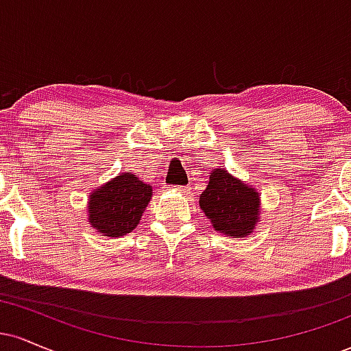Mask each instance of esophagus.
<instances>
[{
  "mask_svg": "<svg viewBox=\"0 0 351 351\" xmlns=\"http://www.w3.org/2000/svg\"><path fill=\"white\" fill-rule=\"evenodd\" d=\"M176 189H180L181 193H189V188H186V186H184V188H176Z\"/></svg>",
  "mask_w": 351,
  "mask_h": 351,
  "instance_id": "obj_1",
  "label": "esophagus"
}]
</instances>
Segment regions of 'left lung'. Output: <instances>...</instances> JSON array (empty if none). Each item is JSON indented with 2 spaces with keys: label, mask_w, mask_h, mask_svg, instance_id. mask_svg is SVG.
Returning <instances> with one entry per match:
<instances>
[{
  "label": "left lung",
  "mask_w": 351,
  "mask_h": 351,
  "mask_svg": "<svg viewBox=\"0 0 351 351\" xmlns=\"http://www.w3.org/2000/svg\"><path fill=\"white\" fill-rule=\"evenodd\" d=\"M199 206L216 231L229 236H247L257 223L259 193L217 168L209 175Z\"/></svg>",
  "instance_id": "8db88e82"
}]
</instances>
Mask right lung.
Listing matches in <instances>:
<instances>
[{"mask_svg":"<svg viewBox=\"0 0 351 351\" xmlns=\"http://www.w3.org/2000/svg\"><path fill=\"white\" fill-rule=\"evenodd\" d=\"M152 198V186L130 173H120L110 183L92 193L88 223L100 234L123 236L136 228Z\"/></svg>","mask_w":351,"mask_h":351,"instance_id":"right-lung-1","label":"right lung"}]
</instances>
